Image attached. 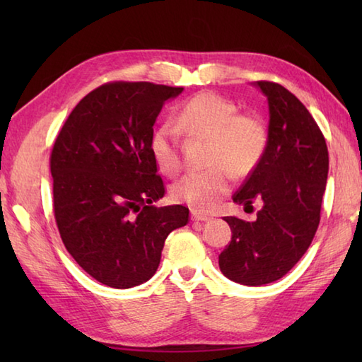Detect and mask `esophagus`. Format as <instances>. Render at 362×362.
I'll return each instance as SVG.
<instances>
[{
	"label": "esophagus",
	"mask_w": 362,
	"mask_h": 362,
	"mask_svg": "<svg viewBox=\"0 0 362 362\" xmlns=\"http://www.w3.org/2000/svg\"><path fill=\"white\" fill-rule=\"evenodd\" d=\"M191 219H193V221H202V222H205V221H210L211 218H210V216H206V214L193 211V213H191Z\"/></svg>",
	"instance_id": "obj_1"
}]
</instances>
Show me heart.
I'll return each instance as SVG.
<instances>
[{"label":"heart","mask_w":362,"mask_h":362,"mask_svg":"<svg viewBox=\"0 0 362 362\" xmlns=\"http://www.w3.org/2000/svg\"><path fill=\"white\" fill-rule=\"evenodd\" d=\"M177 126L191 140H210L204 173H189L173 187V197L197 213L210 211L230 191V173L250 174L267 148V127L255 113H238L228 98L201 91L189 98L177 115ZM149 151L160 173L173 177L180 171V136L177 129L163 122L152 130Z\"/></svg>","instance_id":"obj_1"}]
</instances>
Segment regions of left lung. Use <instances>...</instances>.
<instances>
[{
	"label": "left lung",
	"instance_id": "8db88e82",
	"mask_svg": "<svg viewBox=\"0 0 362 362\" xmlns=\"http://www.w3.org/2000/svg\"><path fill=\"white\" fill-rule=\"evenodd\" d=\"M257 86L269 103L267 148L233 201L245 206L259 201L263 206L253 222L224 218L232 241L219 255L221 272L245 286L281 279L308 250L328 174L325 138L308 109L280 83Z\"/></svg>",
	"mask_w": 362,
	"mask_h": 362
}]
</instances>
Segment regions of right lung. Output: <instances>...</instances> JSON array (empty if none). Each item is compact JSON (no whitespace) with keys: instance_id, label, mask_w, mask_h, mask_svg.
<instances>
[{"instance_id":"right-lung-1","label":"right lung","mask_w":362,"mask_h":362,"mask_svg":"<svg viewBox=\"0 0 362 362\" xmlns=\"http://www.w3.org/2000/svg\"><path fill=\"white\" fill-rule=\"evenodd\" d=\"M182 87L113 81L74 107L54 141L52 209L68 253L105 286L148 281L165 240L189 221L183 205L156 206L165 183L149 151L153 122Z\"/></svg>"}]
</instances>
